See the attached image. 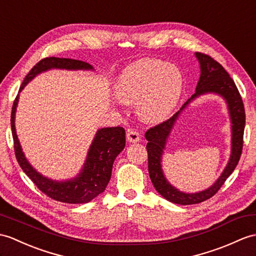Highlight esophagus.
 <instances>
[{"mask_svg": "<svg viewBox=\"0 0 256 256\" xmlns=\"http://www.w3.org/2000/svg\"><path fill=\"white\" fill-rule=\"evenodd\" d=\"M126 138H128V140L130 142H138L140 140V135L136 130L130 128L126 133Z\"/></svg>", "mask_w": 256, "mask_h": 256, "instance_id": "34e87169", "label": "esophagus"}]
</instances>
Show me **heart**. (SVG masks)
<instances>
[{
	"mask_svg": "<svg viewBox=\"0 0 256 256\" xmlns=\"http://www.w3.org/2000/svg\"><path fill=\"white\" fill-rule=\"evenodd\" d=\"M183 76L174 64L144 58L123 70L116 86L118 100L138 102V114L147 122H160L179 102Z\"/></svg>",
	"mask_w": 256,
	"mask_h": 256,
	"instance_id": "b5f03b06",
	"label": "heart"
}]
</instances>
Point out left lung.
Returning <instances> with one entry per match:
<instances>
[{
    "label": "left lung",
    "mask_w": 256,
    "mask_h": 256,
    "mask_svg": "<svg viewBox=\"0 0 256 256\" xmlns=\"http://www.w3.org/2000/svg\"><path fill=\"white\" fill-rule=\"evenodd\" d=\"M196 58L200 64V77L196 86V90L193 96L183 104L180 111L157 126L146 130L145 138L148 140L146 148L148 155V172L154 186L169 202L180 205L198 204L212 198L228 176L232 174L234 168L239 162L242 148H243V133L246 126V112L241 94L238 90L234 80L227 73L220 64L205 53L196 52ZM207 92H215L222 96L228 101V108L233 123V150L228 167L225 168L220 179L210 189L198 194H188L178 192L165 180L161 170V156L165 140L170 132L172 126L178 116L180 112L192 98Z\"/></svg>",
    "instance_id": "left-lung-1"
}]
</instances>
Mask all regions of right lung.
Masks as SVG:
<instances>
[{"label": "right lung", "mask_w": 256, "mask_h": 256, "mask_svg": "<svg viewBox=\"0 0 256 256\" xmlns=\"http://www.w3.org/2000/svg\"><path fill=\"white\" fill-rule=\"evenodd\" d=\"M50 68L92 70V66L84 61L73 60V58H44L29 70L20 88V92L36 75ZM17 102H18V94L14 100L10 114L15 156L20 168L34 183V186L49 198L68 204L88 203L100 193H102L110 181L114 159L126 147V130L121 126L99 130L89 148L86 162L80 174L73 180L65 182L52 181L38 174L24 156L15 130V111Z\"/></svg>", "instance_id": "1"}]
</instances>
